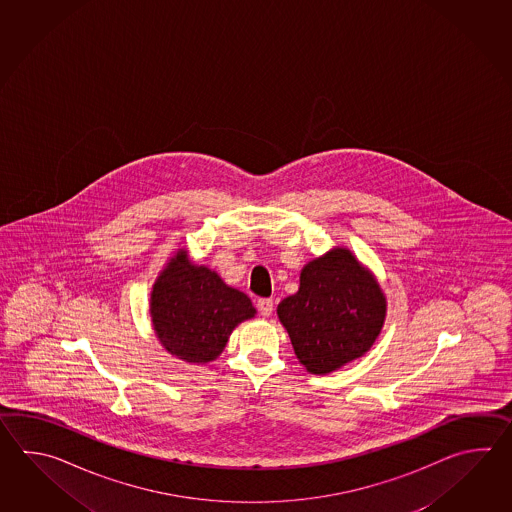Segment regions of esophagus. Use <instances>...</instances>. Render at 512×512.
Here are the masks:
<instances>
[{
    "label": "esophagus",
    "mask_w": 512,
    "mask_h": 512,
    "mask_svg": "<svg viewBox=\"0 0 512 512\" xmlns=\"http://www.w3.org/2000/svg\"><path fill=\"white\" fill-rule=\"evenodd\" d=\"M256 305H258V311H260L261 315H272V307H274V304H272L271 298H260V300H258V304Z\"/></svg>",
    "instance_id": "obj_1"
}]
</instances>
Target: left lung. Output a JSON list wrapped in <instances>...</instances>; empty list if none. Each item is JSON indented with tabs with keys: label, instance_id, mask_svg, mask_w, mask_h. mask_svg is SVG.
Wrapping results in <instances>:
<instances>
[{
	"label": "left lung",
	"instance_id": "left-lung-1",
	"mask_svg": "<svg viewBox=\"0 0 512 512\" xmlns=\"http://www.w3.org/2000/svg\"><path fill=\"white\" fill-rule=\"evenodd\" d=\"M386 298L353 252L337 247L309 261L298 293L283 298L278 318L305 370L326 375L359 359L381 333Z\"/></svg>",
	"mask_w": 512,
	"mask_h": 512
}]
</instances>
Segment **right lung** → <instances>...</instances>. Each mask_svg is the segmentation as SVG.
<instances>
[{
    "instance_id": "1",
    "label": "right lung",
    "mask_w": 512,
    "mask_h": 512,
    "mask_svg": "<svg viewBox=\"0 0 512 512\" xmlns=\"http://www.w3.org/2000/svg\"><path fill=\"white\" fill-rule=\"evenodd\" d=\"M150 315L159 342L190 364L218 359L230 333L256 315L251 298L219 278L216 271L175 252L153 283Z\"/></svg>"
}]
</instances>
